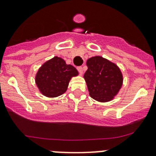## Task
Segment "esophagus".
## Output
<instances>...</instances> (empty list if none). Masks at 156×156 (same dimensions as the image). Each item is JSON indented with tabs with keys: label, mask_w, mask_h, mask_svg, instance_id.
Instances as JSON below:
<instances>
[{
	"label": "esophagus",
	"mask_w": 156,
	"mask_h": 156,
	"mask_svg": "<svg viewBox=\"0 0 156 156\" xmlns=\"http://www.w3.org/2000/svg\"><path fill=\"white\" fill-rule=\"evenodd\" d=\"M77 70H78V72L80 73V75H82V74H83V68H82V67H78V68H77Z\"/></svg>",
	"instance_id": "esophagus-1"
}]
</instances>
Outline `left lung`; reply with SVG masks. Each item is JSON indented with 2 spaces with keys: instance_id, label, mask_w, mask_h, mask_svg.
<instances>
[{
  "instance_id": "8db88e82",
  "label": "left lung",
  "mask_w": 156,
  "mask_h": 156,
  "mask_svg": "<svg viewBox=\"0 0 156 156\" xmlns=\"http://www.w3.org/2000/svg\"><path fill=\"white\" fill-rule=\"evenodd\" d=\"M84 78L89 95L99 102H108L118 93L123 84V75L115 64L99 56L89 58Z\"/></svg>"
}]
</instances>
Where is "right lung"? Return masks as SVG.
Masks as SVG:
<instances>
[{"label":"right lung","instance_id":"1","mask_svg":"<svg viewBox=\"0 0 156 156\" xmlns=\"http://www.w3.org/2000/svg\"><path fill=\"white\" fill-rule=\"evenodd\" d=\"M78 75L76 68L62 58L54 57L42 65L36 76L40 92L47 97H57L67 91L72 77Z\"/></svg>","mask_w":156,"mask_h":156}]
</instances>
